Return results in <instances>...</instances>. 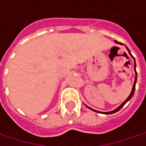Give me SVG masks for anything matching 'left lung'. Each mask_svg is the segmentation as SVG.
Returning a JSON list of instances; mask_svg holds the SVG:
<instances>
[{
  "label": "left lung",
  "mask_w": 146,
  "mask_h": 146,
  "mask_svg": "<svg viewBox=\"0 0 146 146\" xmlns=\"http://www.w3.org/2000/svg\"><path fill=\"white\" fill-rule=\"evenodd\" d=\"M115 42H116V43H118V44H121L120 42H118V41H115ZM127 50L128 53H129V54H131V57L133 58V60H134V69H135V73H136V78H135V82H134V84H133V87H132V90H131V92L130 96H129L127 97V100H126L124 101V102H123V104H122V105H120L119 107H117L116 110H113V111H110V112H100V113H105V114H111V113H116V112H117V111H118V110H121V109H122V108L123 107L124 105H125V104H126V103H127V101H128L129 100H131V98L132 97V96H133V94H134V92H135V89H136V78H137V73H136V61H135V58H134V57L132 56V54H131V52H130V50H129V49L127 47ZM86 106L87 108H89L90 110H92L95 111V112H97V113H99V111L95 110H93V109H92V108L88 107L87 105H86Z\"/></svg>",
  "instance_id": "obj_1"
}]
</instances>
